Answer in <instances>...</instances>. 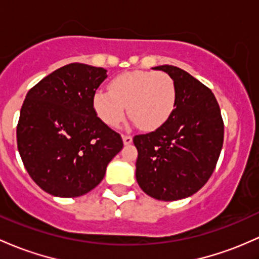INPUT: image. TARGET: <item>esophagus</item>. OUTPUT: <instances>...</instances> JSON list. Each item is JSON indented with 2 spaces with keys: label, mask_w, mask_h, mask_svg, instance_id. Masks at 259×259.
Here are the masks:
<instances>
[{
  "label": "esophagus",
  "mask_w": 259,
  "mask_h": 259,
  "mask_svg": "<svg viewBox=\"0 0 259 259\" xmlns=\"http://www.w3.org/2000/svg\"><path fill=\"white\" fill-rule=\"evenodd\" d=\"M123 141L124 145H129L133 143V138L130 135H123Z\"/></svg>",
  "instance_id": "obj_1"
}]
</instances>
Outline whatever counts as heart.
Instances as JSON below:
<instances>
[{
	"mask_svg": "<svg viewBox=\"0 0 259 259\" xmlns=\"http://www.w3.org/2000/svg\"><path fill=\"white\" fill-rule=\"evenodd\" d=\"M177 90L169 75L153 71H132L112 81L109 91L98 90L93 109L108 126L124 120L126 107L139 126L152 130L166 123L175 110Z\"/></svg>",
	"mask_w": 259,
	"mask_h": 259,
	"instance_id": "1",
	"label": "heart"
}]
</instances>
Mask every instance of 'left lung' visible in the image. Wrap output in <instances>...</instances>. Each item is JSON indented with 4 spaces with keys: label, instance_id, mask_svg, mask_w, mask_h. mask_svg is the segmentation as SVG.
I'll list each match as a JSON object with an SVG mask.
<instances>
[{
    "label": "left lung",
    "instance_id": "8db88e82",
    "mask_svg": "<svg viewBox=\"0 0 259 259\" xmlns=\"http://www.w3.org/2000/svg\"><path fill=\"white\" fill-rule=\"evenodd\" d=\"M177 90L168 120L133 139L138 149L136 181L150 197L172 201L188 198L208 182L224 143V121L208 87L180 67L162 65Z\"/></svg>",
    "mask_w": 259,
    "mask_h": 259
}]
</instances>
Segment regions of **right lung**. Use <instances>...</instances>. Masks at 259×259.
Returning a JSON list of instances; mask_svg holds the SVG:
<instances>
[{"mask_svg": "<svg viewBox=\"0 0 259 259\" xmlns=\"http://www.w3.org/2000/svg\"><path fill=\"white\" fill-rule=\"evenodd\" d=\"M107 70L69 64L27 93L17 125L22 161L42 190L61 198L83 195L101 183L123 149L120 135L93 109Z\"/></svg>", "mask_w": 259, "mask_h": 259, "instance_id": "add662e5", "label": "right lung"}]
</instances>
